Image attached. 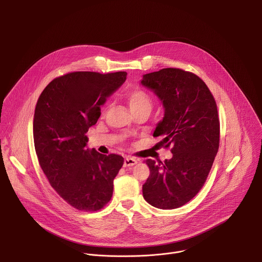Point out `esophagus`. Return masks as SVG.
<instances>
[{
    "mask_svg": "<svg viewBox=\"0 0 262 262\" xmlns=\"http://www.w3.org/2000/svg\"><path fill=\"white\" fill-rule=\"evenodd\" d=\"M138 162H137V160L136 159H134V158H126V159H124V167H132V166H134V165H136Z\"/></svg>",
    "mask_w": 262,
    "mask_h": 262,
    "instance_id": "34e87169",
    "label": "esophagus"
}]
</instances>
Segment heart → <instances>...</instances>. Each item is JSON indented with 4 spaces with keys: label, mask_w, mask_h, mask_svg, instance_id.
Wrapping results in <instances>:
<instances>
[{
    "label": "heart",
    "mask_w": 262,
    "mask_h": 262,
    "mask_svg": "<svg viewBox=\"0 0 262 262\" xmlns=\"http://www.w3.org/2000/svg\"><path fill=\"white\" fill-rule=\"evenodd\" d=\"M126 99L132 110L139 107H147L149 110H151L152 107V100L150 96L148 95L147 92L141 89L128 91L126 93Z\"/></svg>",
    "instance_id": "obj_1"
}]
</instances>
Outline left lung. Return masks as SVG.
Listing matches in <instances>:
<instances>
[{
	"mask_svg": "<svg viewBox=\"0 0 262 262\" xmlns=\"http://www.w3.org/2000/svg\"><path fill=\"white\" fill-rule=\"evenodd\" d=\"M142 85L162 100L165 116L154 137L171 147L173 157L158 163L143 184L144 199L161 209L178 208L192 200L205 183L220 144L216 103L206 84L195 73L163 68L144 74Z\"/></svg>",
	"mask_w": 262,
	"mask_h": 262,
	"instance_id": "8db88e82",
	"label": "left lung"
}]
</instances>
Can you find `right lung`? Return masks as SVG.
I'll list each match as a JSON object with an SVG mask.
<instances>
[{
  "instance_id": "add662e5",
  "label": "right lung",
  "mask_w": 262,
  "mask_h": 262,
  "mask_svg": "<svg viewBox=\"0 0 262 262\" xmlns=\"http://www.w3.org/2000/svg\"><path fill=\"white\" fill-rule=\"evenodd\" d=\"M126 76L125 71L69 72L54 79L37 100L33 121L37 159L52 188L76 209L97 211L113 195V180L124 160L89 150L86 134L97 122L100 105Z\"/></svg>"
}]
</instances>
